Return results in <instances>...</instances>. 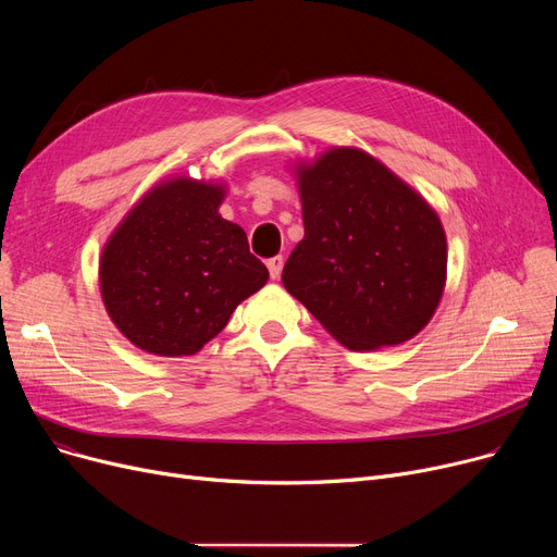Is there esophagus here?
Wrapping results in <instances>:
<instances>
[{
    "mask_svg": "<svg viewBox=\"0 0 557 557\" xmlns=\"http://www.w3.org/2000/svg\"><path fill=\"white\" fill-rule=\"evenodd\" d=\"M267 267H269L271 277H273V280H280V275H282V267H284V259H282V257H271V259L267 261Z\"/></svg>",
    "mask_w": 557,
    "mask_h": 557,
    "instance_id": "34e87169",
    "label": "esophagus"
}]
</instances>
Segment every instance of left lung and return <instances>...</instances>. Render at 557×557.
I'll list each match as a JSON object with an SVG mask.
<instances>
[{"label": "left lung", "instance_id": "1", "mask_svg": "<svg viewBox=\"0 0 557 557\" xmlns=\"http://www.w3.org/2000/svg\"><path fill=\"white\" fill-rule=\"evenodd\" d=\"M305 239L282 282L349 349L399 345L426 327L447 280V237L431 205L361 149L296 166Z\"/></svg>", "mask_w": 557, "mask_h": 557}]
</instances>
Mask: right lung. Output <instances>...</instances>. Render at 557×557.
Masks as SVG:
<instances>
[{
    "label": "right lung",
    "mask_w": 557,
    "mask_h": 557,
    "mask_svg": "<svg viewBox=\"0 0 557 557\" xmlns=\"http://www.w3.org/2000/svg\"><path fill=\"white\" fill-rule=\"evenodd\" d=\"M223 198V183L175 175L146 191L106 242V311L144 352L196 355L267 284L246 232L219 214Z\"/></svg>",
    "instance_id": "1"
}]
</instances>
